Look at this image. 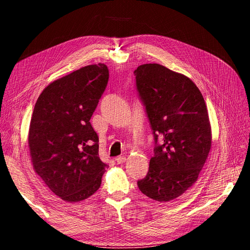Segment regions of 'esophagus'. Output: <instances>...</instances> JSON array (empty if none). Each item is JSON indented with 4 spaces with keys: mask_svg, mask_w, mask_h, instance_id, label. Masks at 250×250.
Returning <instances> with one entry per match:
<instances>
[{
    "mask_svg": "<svg viewBox=\"0 0 250 250\" xmlns=\"http://www.w3.org/2000/svg\"><path fill=\"white\" fill-rule=\"evenodd\" d=\"M116 162L119 165H122V164H124L126 162V157L125 156H119V157L116 158Z\"/></svg>",
    "mask_w": 250,
    "mask_h": 250,
    "instance_id": "34e87169",
    "label": "esophagus"
}]
</instances>
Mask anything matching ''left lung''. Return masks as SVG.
<instances>
[{"label":"left lung","mask_w":250,"mask_h":250,"mask_svg":"<svg viewBox=\"0 0 250 250\" xmlns=\"http://www.w3.org/2000/svg\"><path fill=\"white\" fill-rule=\"evenodd\" d=\"M134 75L156 144L138 187L147 197L169 202L196 183L206 164L211 148L208 108L199 88L184 74L146 63Z\"/></svg>","instance_id":"obj_1"}]
</instances>
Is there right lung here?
Listing matches in <instances>:
<instances>
[{
    "label": "right lung",
    "instance_id": "obj_1",
    "mask_svg": "<svg viewBox=\"0 0 250 250\" xmlns=\"http://www.w3.org/2000/svg\"><path fill=\"white\" fill-rule=\"evenodd\" d=\"M108 77L104 63L83 66L51 82L35 103L28 134L33 169L66 202L92 196L107 167L89 120Z\"/></svg>",
    "mask_w": 250,
    "mask_h": 250
}]
</instances>
